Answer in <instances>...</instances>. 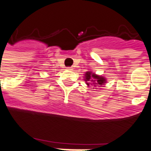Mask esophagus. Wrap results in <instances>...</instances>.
Instances as JSON below:
<instances>
[{
  "mask_svg": "<svg viewBox=\"0 0 151 151\" xmlns=\"http://www.w3.org/2000/svg\"><path fill=\"white\" fill-rule=\"evenodd\" d=\"M67 69H68V70H73V67H68V68H67Z\"/></svg>",
  "mask_w": 151,
  "mask_h": 151,
  "instance_id": "1",
  "label": "esophagus"
}]
</instances>
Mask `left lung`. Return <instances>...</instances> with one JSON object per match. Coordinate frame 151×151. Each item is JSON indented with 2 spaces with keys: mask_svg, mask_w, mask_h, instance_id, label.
<instances>
[{
  "mask_svg": "<svg viewBox=\"0 0 151 151\" xmlns=\"http://www.w3.org/2000/svg\"><path fill=\"white\" fill-rule=\"evenodd\" d=\"M84 76V80L88 87H100L106 83L105 77L96 75L92 71H87Z\"/></svg>",
  "mask_w": 151,
  "mask_h": 151,
  "instance_id": "1",
  "label": "left lung"
}]
</instances>
